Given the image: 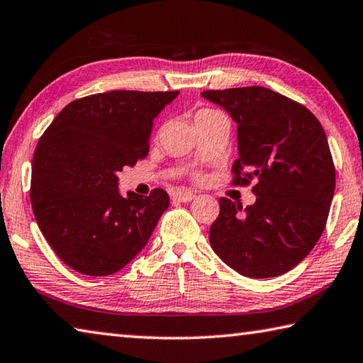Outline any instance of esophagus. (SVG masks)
<instances>
[{"label":"esophagus","mask_w":363,"mask_h":363,"mask_svg":"<svg viewBox=\"0 0 363 363\" xmlns=\"http://www.w3.org/2000/svg\"><path fill=\"white\" fill-rule=\"evenodd\" d=\"M173 199L177 201H182V203H189L195 199V194L190 192V190H177L173 194Z\"/></svg>","instance_id":"34e87169"}]
</instances>
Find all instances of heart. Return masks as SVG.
Here are the masks:
<instances>
[{"label": "heart", "instance_id": "obj_1", "mask_svg": "<svg viewBox=\"0 0 363 363\" xmlns=\"http://www.w3.org/2000/svg\"><path fill=\"white\" fill-rule=\"evenodd\" d=\"M203 115H223V113L218 112V110H211V108H201V110H199V112H196L195 118H196V116H203Z\"/></svg>", "mask_w": 363, "mask_h": 363}]
</instances>
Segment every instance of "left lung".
<instances>
[{
    "label": "left lung",
    "mask_w": 363,
    "mask_h": 363,
    "mask_svg": "<svg viewBox=\"0 0 363 363\" xmlns=\"http://www.w3.org/2000/svg\"><path fill=\"white\" fill-rule=\"evenodd\" d=\"M237 123L235 186L255 181V205L219 200L210 243L220 259L251 279L277 277L311 253L327 224L335 164L315 115L262 86L203 91Z\"/></svg>",
    "instance_id": "left-lung-1"
}]
</instances>
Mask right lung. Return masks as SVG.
Listing matches in <instances>:
<instances>
[{"label":"right lung","mask_w":363,"mask_h":363,"mask_svg":"<svg viewBox=\"0 0 363 363\" xmlns=\"http://www.w3.org/2000/svg\"><path fill=\"white\" fill-rule=\"evenodd\" d=\"M177 91H108L60 110L33 153L30 200L40 230L79 274L118 272L149 242L169 205L163 189L149 196L118 192L123 167L149 153L153 118Z\"/></svg>","instance_id":"1"}]
</instances>
